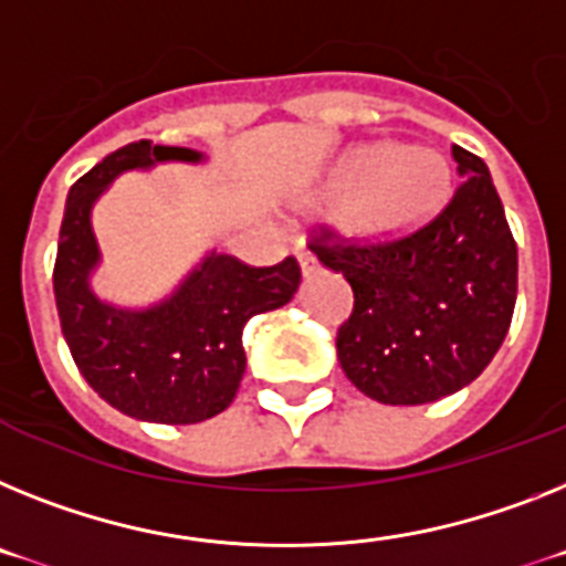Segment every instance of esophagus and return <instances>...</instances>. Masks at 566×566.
<instances>
[{"mask_svg":"<svg viewBox=\"0 0 566 566\" xmlns=\"http://www.w3.org/2000/svg\"><path fill=\"white\" fill-rule=\"evenodd\" d=\"M296 259H298V268H302V273H305V275L316 270V259L307 253L305 247H296Z\"/></svg>","mask_w":566,"mask_h":566,"instance_id":"34e87169","label":"esophagus"}]
</instances>
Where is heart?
Listing matches in <instances>:
<instances>
[{"label":"heart","instance_id":"obj_1","mask_svg":"<svg viewBox=\"0 0 566 566\" xmlns=\"http://www.w3.org/2000/svg\"><path fill=\"white\" fill-rule=\"evenodd\" d=\"M446 184V164L431 151L374 144L345 160L325 207L331 212L354 210V227L368 239H397L440 207Z\"/></svg>","mask_w":566,"mask_h":566}]
</instances>
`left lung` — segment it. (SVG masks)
Instances as JSON below:
<instances>
[{"mask_svg":"<svg viewBox=\"0 0 566 566\" xmlns=\"http://www.w3.org/2000/svg\"><path fill=\"white\" fill-rule=\"evenodd\" d=\"M452 198L397 239L311 230L313 253L348 279L354 311L339 325L345 377L386 406H422L469 386L510 331L517 244L486 164L452 146Z\"/></svg>","mask_w":566,"mask_h":566,"instance_id":"left-lung-1","label":"left lung"}]
</instances>
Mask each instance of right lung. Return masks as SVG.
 <instances>
[{
    "instance_id": "right-lung-1",
    "label": "right lung",
    "mask_w": 566,
    "mask_h": 566,
    "mask_svg": "<svg viewBox=\"0 0 566 566\" xmlns=\"http://www.w3.org/2000/svg\"><path fill=\"white\" fill-rule=\"evenodd\" d=\"M198 158L192 149L151 140L112 151L71 187L54 261L60 327L85 382L123 415L166 426L210 420L230 406L244 377L247 319L287 305L302 279L293 255L273 268H253L212 253L169 302L151 311H117L94 298V198L123 169Z\"/></svg>"
}]
</instances>
